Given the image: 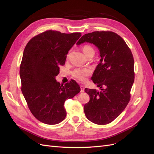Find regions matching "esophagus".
I'll return each instance as SVG.
<instances>
[{
  "label": "esophagus",
  "mask_w": 154,
  "mask_h": 154,
  "mask_svg": "<svg viewBox=\"0 0 154 154\" xmlns=\"http://www.w3.org/2000/svg\"><path fill=\"white\" fill-rule=\"evenodd\" d=\"M84 90H85L84 86H83V85H80V92H84Z\"/></svg>",
  "instance_id": "1"
}]
</instances>
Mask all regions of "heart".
<instances>
[{
  "label": "heart",
  "instance_id": "obj_1",
  "mask_svg": "<svg viewBox=\"0 0 154 154\" xmlns=\"http://www.w3.org/2000/svg\"><path fill=\"white\" fill-rule=\"evenodd\" d=\"M82 51L87 57L90 56H94L95 54V50L92 45L89 44H85L82 47ZM69 55L67 56V58ZM92 74V69L91 68H83L78 67L76 68L72 72L74 78L77 79L80 82H85L87 80V78Z\"/></svg>",
  "mask_w": 154,
  "mask_h": 154
}]
</instances>
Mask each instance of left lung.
Here are the masks:
<instances>
[{
    "label": "left lung",
    "instance_id": "obj_1",
    "mask_svg": "<svg viewBox=\"0 0 154 154\" xmlns=\"http://www.w3.org/2000/svg\"><path fill=\"white\" fill-rule=\"evenodd\" d=\"M89 42L98 48L101 60L92 80L97 87L85 88L90 100L84 105L87 118L97 125L111 123L122 112L130 100L134 82V60L125 40L112 31H94L85 34L77 42Z\"/></svg>",
    "mask_w": 154,
    "mask_h": 154
}]
</instances>
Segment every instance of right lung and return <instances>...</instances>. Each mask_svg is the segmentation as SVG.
Returning a JSON list of instances; mask_svg holds the SVG:
<instances>
[{
  "mask_svg": "<svg viewBox=\"0 0 154 154\" xmlns=\"http://www.w3.org/2000/svg\"><path fill=\"white\" fill-rule=\"evenodd\" d=\"M81 36V32L48 30L32 37L26 45L20 66L21 91L31 112L41 122L56 125L62 122L67 114L65 101L80 92L76 81L63 85L55 77Z\"/></svg>",
  "mask_w": 154,
  "mask_h": 154,
  "instance_id": "1",
  "label": "right lung"
}]
</instances>
